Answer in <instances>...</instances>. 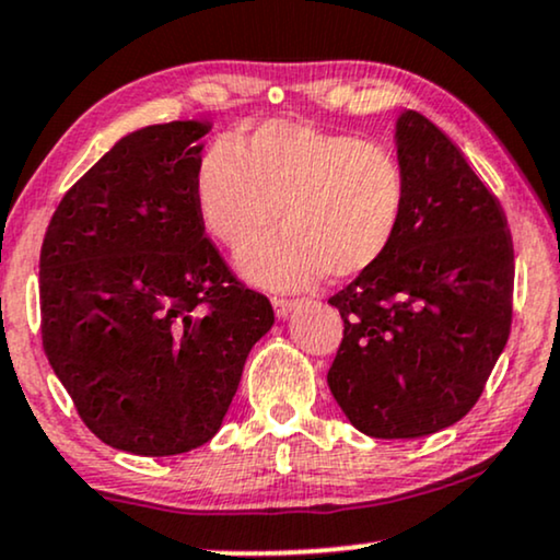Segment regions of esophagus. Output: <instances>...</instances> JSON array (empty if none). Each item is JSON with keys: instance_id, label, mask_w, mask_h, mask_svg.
<instances>
[{"instance_id": "esophagus-1", "label": "esophagus", "mask_w": 560, "mask_h": 560, "mask_svg": "<svg viewBox=\"0 0 560 560\" xmlns=\"http://www.w3.org/2000/svg\"><path fill=\"white\" fill-rule=\"evenodd\" d=\"M273 313H276V317H279V320H287L289 315L294 313L296 307H300V302L296 300H281V296H273Z\"/></svg>"}]
</instances>
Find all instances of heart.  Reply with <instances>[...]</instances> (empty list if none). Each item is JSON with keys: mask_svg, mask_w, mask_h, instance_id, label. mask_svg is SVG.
Returning <instances> with one entry per match:
<instances>
[{"mask_svg": "<svg viewBox=\"0 0 560 560\" xmlns=\"http://www.w3.org/2000/svg\"><path fill=\"white\" fill-rule=\"evenodd\" d=\"M196 211L219 245L247 247L240 271L266 289L349 279L390 250L406 211V175L385 147L300 121H268L203 154Z\"/></svg>", "mask_w": 560, "mask_h": 560, "instance_id": "1", "label": "heart"}]
</instances>
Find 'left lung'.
Segmentation results:
<instances>
[{"label":"left lung","instance_id":"left-lung-1","mask_svg":"<svg viewBox=\"0 0 560 560\" xmlns=\"http://www.w3.org/2000/svg\"><path fill=\"white\" fill-rule=\"evenodd\" d=\"M406 211L390 250L330 296L343 341L328 387L374 439H419L463 419L512 328L514 247L497 196L416 110L395 121Z\"/></svg>","mask_w":560,"mask_h":560}]
</instances>
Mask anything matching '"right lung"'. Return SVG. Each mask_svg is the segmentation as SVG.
I'll use <instances>...</instances> for the list:
<instances>
[{
  "mask_svg": "<svg viewBox=\"0 0 560 560\" xmlns=\"http://www.w3.org/2000/svg\"><path fill=\"white\" fill-rule=\"evenodd\" d=\"M209 129L126 133L67 190L40 247L48 364L84 427L131 455L207 444L273 325L271 302L240 284L198 219Z\"/></svg>",
  "mask_w": 560,
  "mask_h": 560,
  "instance_id": "obj_1",
  "label": "right lung"
}]
</instances>
